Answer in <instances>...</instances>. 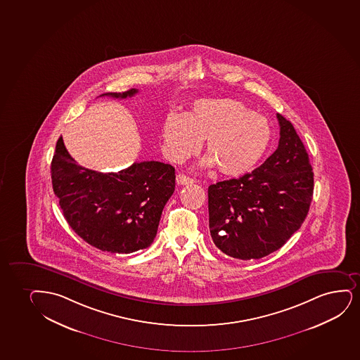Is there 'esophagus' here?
I'll return each instance as SVG.
<instances>
[{
	"label": "esophagus",
	"mask_w": 360,
	"mask_h": 360,
	"mask_svg": "<svg viewBox=\"0 0 360 360\" xmlns=\"http://www.w3.org/2000/svg\"><path fill=\"white\" fill-rule=\"evenodd\" d=\"M176 182L177 184H181V186H186V184H191V183H194V179L191 177H188L186 174H177V177H176Z\"/></svg>",
	"instance_id": "1"
}]
</instances>
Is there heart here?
<instances>
[{"label": "heart", "instance_id": "b5f03b06", "mask_svg": "<svg viewBox=\"0 0 360 360\" xmlns=\"http://www.w3.org/2000/svg\"><path fill=\"white\" fill-rule=\"evenodd\" d=\"M161 138L165 153L174 162L195 154L205 139L206 166H217L226 176H240L252 169L271 141L269 121L244 103L231 99H201L184 115L171 112Z\"/></svg>", "mask_w": 360, "mask_h": 360}]
</instances>
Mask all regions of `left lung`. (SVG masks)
Listing matches in <instances>:
<instances>
[{
  "mask_svg": "<svg viewBox=\"0 0 360 360\" xmlns=\"http://www.w3.org/2000/svg\"><path fill=\"white\" fill-rule=\"evenodd\" d=\"M279 144L259 167L209 186L210 233L231 257L258 259L279 250L309 211L314 174L308 153L284 116Z\"/></svg>",
  "mask_w": 360,
  "mask_h": 360,
  "instance_id": "left-lung-1",
  "label": "left lung"
}]
</instances>
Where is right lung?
I'll return each instance as SVG.
<instances>
[{
    "label": "right lung",
    "instance_id": "add662e5",
    "mask_svg": "<svg viewBox=\"0 0 360 360\" xmlns=\"http://www.w3.org/2000/svg\"><path fill=\"white\" fill-rule=\"evenodd\" d=\"M138 89L104 94L132 97ZM52 186L63 214L77 236L102 251L131 253L154 241L165 205L174 191V167L160 161L134 162L119 172H97L77 164L62 136L51 164Z\"/></svg>",
    "mask_w": 360,
    "mask_h": 360
}]
</instances>
